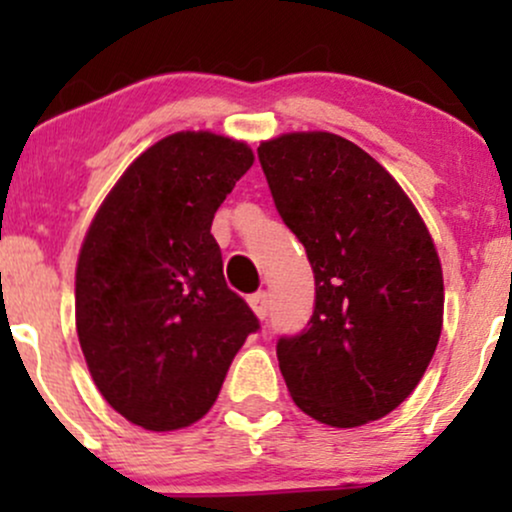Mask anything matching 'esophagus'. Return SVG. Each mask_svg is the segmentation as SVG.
Segmentation results:
<instances>
[{"mask_svg":"<svg viewBox=\"0 0 512 512\" xmlns=\"http://www.w3.org/2000/svg\"><path fill=\"white\" fill-rule=\"evenodd\" d=\"M248 303H250L252 313L260 317V320H264V317L269 315V296H267V293H264V291L252 293V296L248 298Z\"/></svg>","mask_w":512,"mask_h":512,"instance_id":"esophagus-1","label":"esophagus"}]
</instances>
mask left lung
I'll return each instance as SVG.
<instances>
[{"label":"left lung","instance_id":"1","mask_svg":"<svg viewBox=\"0 0 512 512\" xmlns=\"http://www.w3.org/2000/svg\"><path fill=\"white\" fill-rule=\"evenodd\" d=\"M257 156L315 274L308 327L276 342L293 402L334 428L380 419L424 378L443 330L431 233L397 180L349 139L281 134Z\"/></svg>","mask_w":512,"mask_h":512}]
</instances>
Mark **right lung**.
<instances>
[{"label": "right lung", "mask_w": 512, "mask_h": 512, "mask_svg": "<svg viewBox=\"0 0 512 512\" xmlns=\"http://www.w3.org/2000/svg\"><path fill=\"white\" fill-rule=\"evenodd\" d=\"M255 161L250 146L178 132L125 170L76 264V334L105 402L146 431L202 419L260 330L223 279L211 221Z\"/></svg>", "instance_id": "add662e5"}]
</instances>
